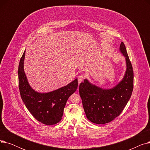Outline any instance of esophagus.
Returning <instances> with one entry per match:
<instances>
[{
	"instance_id": "obj_1",
	"label": "esophagus",
	"mask_w": 150,
	"mask_h": 150,
	"mask_svg": "<svg viewBox=\"0 0 150 150\" xmlns=\"http://www.w3.org/2000/svg\"><path fill=\"white\" fill-rule=\"evenodd\" d=\"M86 76L84 75H80L78 76V83H80L81 82H82L84 79H85Z\"/></svg>"
}]
</instances>
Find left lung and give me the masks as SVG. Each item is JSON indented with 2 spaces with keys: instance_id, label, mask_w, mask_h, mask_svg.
I'll list each match as a JSON object with an SVG mask.
<instances>
[{
  "instance_id": "left-lung-1",
  "label": "left lung",
  "mask_w": 150,
  "mask_h": 150,
  "mask_svg": "<svg viewBox=\"0 0 150 150\" xmlns=\"http://www.w3.org/2000/svg\"><path fill=\"white\" fill-rule=\"evenodd\" d=\"M120 51L125 57L127 70L123 80L112 89H103L86 79L79 86L80 96L88 119L96 124H105L119 116L132 95L134 73L131 62L123 42Z\"/></svg>"
}]
</instances>
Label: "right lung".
I'll list each match as a JSON object with an SVG mask.
<instances>
[{
  "instance_id": "right-lung-1",
  "label": "right lung",
  "mask_w": 150,
  "mask_h": 150,
  "mask_svg": "<svg viewBox=\"0 0 150 150\" xmlns=\"http://www.w3.org/2000/svg\"><path fill=\"white\" fill-rule=\"evenodd\" d=\"M25 51L18 67L19 88L21 98L35 119L43 124L53 125L61 121L69 97L78 88L77 78L67 86L48 93L37 92L30 87L23 70Z\"/></svg>"
}]
</instances>
